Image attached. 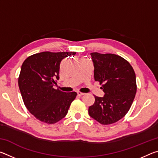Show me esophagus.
Returning a JSON list of instances; mask_svg holds the SVG:
<instances>
[{
    "mask_svg": "<svg viewBox=\"0 0 158 158\" xmlns=\"http://www.w3.org/2000/svg\"><path fill=\"white\" fill-rule=\"evenodd\" d=\"M84 95V93H81V92H77V95H78V96H82Z\"/></svg>",
    "mask_w": 158,
    "mask_h": 158,
    "instance_id": "1",
    "label": "esophagus"
}]
</instances>
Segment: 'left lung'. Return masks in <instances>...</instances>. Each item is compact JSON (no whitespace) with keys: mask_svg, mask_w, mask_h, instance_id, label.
I'll list each match as a JSON object with an SVG mask.
<instances>
[{"mask_svg":"<svg viewBox=\"0 0 158 158\" xmlns=\"http://www.w3.org/2000/svg\"><path fill=\"white\" fill-rule=\"evenodd\" d=\"M94 66V79L103 84V97L95 96L89 108L90 116L102 125H109L123 118L130 108L137 92L135 71L127 61L112 53H90Z\"/></svg>","mask_w":158,"mask_h":158,"instance_id":"8db88e82","label":"left lung"}]
</instances>
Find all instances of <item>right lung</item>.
Segmentation results:
<instances>
[{
  "label": "right lung",
  "mask_w": 158,
  "mask_h": 158,
  "mask_svg": "<svg viewBox=\"0 0 158 158\" xmlns=\"http://www.w3.org/2000/svg\"><path fill=\"white\" fill-rule=\"evenodd\" d=\"M73 52H44L28 57L21 65L18 84L26 107L31 114L47 124L56 123L68 114L76 92L53 89L59 79L60 64Z\"/></svg>",
  "instance_id": "1"
}]
</instances>
